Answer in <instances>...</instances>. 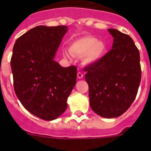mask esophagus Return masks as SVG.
Returning <instances> with one entry per match:
<instances>
[{
	"label": "esophagus",
	"instance_id": "1",
	"mask_svg": "<svg viewBox=\"0 0 151 151\" xmlns=\"http://www.w3.org/2000/svg\"><path fill=\"white\" fill-rule=\"evenodd\" d=\"M77 76H78V78H82L84 76V75L83 73H81V72H78V73H77Z\"/></svg>",
	"mask_w": 151,
	"mask_h": 151
}]
</instances>
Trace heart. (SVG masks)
I'll return each instance as SVG.
<instances>
[{"mask_svg": "<svg viewBox=\"0 0 151 151\" xmlns=\"http://www.w3.org/2000/svg\"><path fill=\"white\" fill-rule=\"evenodd\" d=\"M69 51L75 57H82L85 64H91L104 57L106 52V45L104 41L97 40L94 37L85 35L72 41L69 45ZM63 54L66 58L69 57L66 50H63Z\"/></svg>", "mask_w": 151, "mask_h": 151, "instance_id": "b5f03b06", "label": "heart"}]
</instances>
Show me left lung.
Listing matches in <instances>:
<instances>
[{
  "label": "left lung",
  "instance_id": "left-lung-1",
  "mask_svg": "<svg viewBox=\"0 0 151 151\" xmlns=\"http://www.w3.org/2000/svg\"><path fill=\"white\" fill-rule=\"evenodd\" d=\"M112 49L84 69L92 110L104 118L123 114L135 99L141 78L140 54L130 36L109 29Z\"/></svg>",
  "mask_w": 151,
  "mask_h": 151
}]
</instances>
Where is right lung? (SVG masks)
<instances>
[{"label":"right lung","mask_w":151,"mask_h":151,"mask_svg":"<svg viewBox=\"0 0 151 151\" xmlns=\"http://www.w3.org/2000/svg\"><path fill=\"white\" fill-rule=\"evenodd\" d=\"M67 26H38L17 38L10 65L13 87L22 106L44 120H54L67 108L76 83L77 68L54 60Z\"/></svg>","instance_id":"add662e5"}]
</instances>
